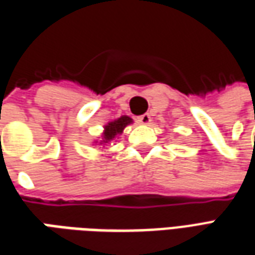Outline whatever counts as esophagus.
I'll return each instance as SVG.
<instances>
[{
    "instance_id": "34e87169",
    "label": "esophagus",
    "mask_w": 255,
    "mask_h": 255,
    "mask_svg": "<svg viewBox=\"0 0 255 255\" xmlns=\"http://www.w3.org/2000/svg\"><path fill=\"white\" fill-rule=\"evenodd\" d=\"M137 122L140 123V124H143V126H148V124L151 123V116H150L148 113H144V115L137 118Z\"/></svg>"
}]
</instances>
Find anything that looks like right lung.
<instances>
[{"mask_svg":"<svg viewBox=\"0 0 255 255\" xmlns=\"http://www.w3.org/2000/svg\"><path fill=\"white\" fill-rule=\"evenodd\" d=\"M132 119L129 118V116H120L116 120H112V122H109L107 126H104V131L101 133V137L97 139V140H94L93 144H97V146H107L108 143L113 142L115 139H118L119 135H122L123 131H124V128L129 126V124H132Z\"/></svg>","mask_w":255,"mask_h":255,"instance_id":"obj_1","label":"right lung"}]
</instances>
